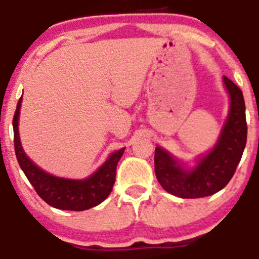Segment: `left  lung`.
Instances as JSON below:
<instances>
[{"label": "left lung", "instance_id": "1", "mask_svg": "<svg viewBox=\"0 0 259 259\" xmlns=\"http://www.w3.org/2000/svg\"><path fill=\"white\" fill-rule=\"evenodd\" d=\"M230 110L216 146L187 170L160 147L155 149V174L162 188L182 198H201L221 191L233 178L247 144L245 103L242 90L224 76Z\"/></svg>", "mask_w": 259, "mask_h": 259}]
</instances>
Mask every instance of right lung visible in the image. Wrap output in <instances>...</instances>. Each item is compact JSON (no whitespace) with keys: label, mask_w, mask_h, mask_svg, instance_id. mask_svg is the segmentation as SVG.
<instances>
[{"label":"right lung","mask_w":259,"mask_h":259,"mask_svg":"<svg viewBox=\"0 0 259 259\" xmlns=\"http://www.w3.org/2000/svg\"><path fill=\"white\" fill-rule=\"evenodd\" d=\"M21 98L17 103L14 119H12L15 154H16L20 168L23 169L26 178L29 179L39 197L49 206L60 208V210L83 211L102 203L112 192L115 182L117 164L122 157L124 149L113 152L97 173L83 181H72V179H63L51 176L38 168L26 156L21 147L19 130H17Z\"/></svg>","instance_id":"add662e5"}]
</instances>
